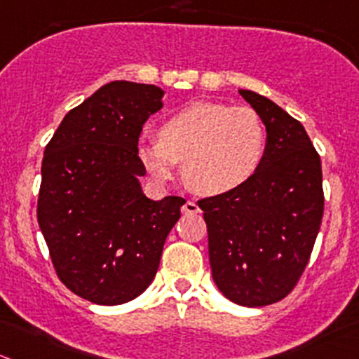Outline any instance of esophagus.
Instances as JSON below:
<instances>
[{"label": "esophagus", "mask_w": 359, "mask_h": 359, "mask_svg": "<svg viewBox=\"0 0 359 359\" xmlns=\"http://www.w3.org/2000/svg\"><path fill=\"white\" fill-rule=\"evenodd\" d=\"M182 211L185 215H197L199 213V206H197L196 203H194V201H187L185 204H183V208H182Z\"/></svg>", "instance_id": "1"}]
</instances>
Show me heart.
<instances>
[{"mask_svg":"<svg viewBox=\"0 0 359 359\" xmlns=\"http://www.w3.org/2000/svg\"><path fill=\"white\" fill-rule=\"evenodd\" d=\"M141 139L139 162L158 183L172 180L185 162V180L203 196H224L247 185L266 156V126L247 105L194 102Z\"/></svg>","mask_w":359,"mask_h":359,"instance_id":"obj_1","label":"heart"}]
</instances>
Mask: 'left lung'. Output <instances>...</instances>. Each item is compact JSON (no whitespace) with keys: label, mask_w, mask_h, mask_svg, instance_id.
I'll use <instances>...</instances> for the list:
<instances>
[{"label":"left lung","mask_w":359,"mask_h":359,"mask_svg":"<svg viewBox=\"0 0 359 359\" xmlns=\"http://www.w3.org/2000/svg\"><path fill=\"white\" fill-rule=\"evenodd\" d=\"M240 95L266 126L261 169L240 190L201 199L211 275L241 306H266L292 291L323 220V169L302 123L269 98Z\"/></svg>","instance_id":"left-lung-1"}]
</instances>
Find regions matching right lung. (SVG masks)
<instances>
[{"mask_svg": "<svg viewBox=\"0 0 359 359\" xmlns=\"http://www.w3.org/2000/svg\"><path fill=\"white\" fill-rule=\"evenodd\" d=\"M153 84L112 81L72 109L42 160L40 231L60 280L97 305H121L149 287L182 197H146L137 142L163 107Z\"/></svg>", "mask_w": 359, "mask_h": 359, "instance_id": "add662e5", "label": "right lung"}]
</instances>
